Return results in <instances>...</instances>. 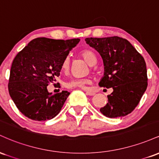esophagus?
<instances>
[{
	"label": "esophagus",
	"mask_w": 159,
	"mask_h": 159,
	"mask_svg": "<svg viewBox=\"0 0 159 159\" xmlns=\"http://www.w3.org/2000/svg\"><path fill=\"white\" fill-rule=\"evenodd\" d=\"M84 91L86 92V94H87V96H94L95 95V93L93 92V91H89L87 90H84Z\"/></svg>",
	"instance_id": "1"
}]
</instances>
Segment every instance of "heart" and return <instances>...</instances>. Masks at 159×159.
<instances>
[{
    "instance_id": "heart-1",
    "label": "heart",
    "mask_w": 159,
    "mask_h": 159,
    "mask_svg": "<svg viewBox=\"0 0 159 159\" xmlns=\"http://www.w3.org/2000/svg\"><path fill=\"white\" fill-rule=\"evenodd\" d=\"M81 55L84 59V61L88 63L89 65L93 66L97 62V57L96 54L90 50H83L81 52ZM69 66H70V61H69V57H66L62 61L61 69L64 72L69 70ZM90 83V80L87 78H73V79L69 80L66 82V87L68 88H78V89H86L87 85Z\"/></svg>"
}]
</instances>
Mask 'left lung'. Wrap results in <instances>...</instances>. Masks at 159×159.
I'll return each mask as SVG.
<instances>
[{"label": "left lung", "mask_w": 159, "mask_h": 159, "mask_svg": "<svg viewBox=\"0 0 159 159\" xmlns=\"http://www.w3.org/2000/svg\"><path fill=\"white\" fill-rule=\"evenodd\" d=\"M85 41L103 60L105 73L98 85L114 90L100 112L109 118L129 114L148 85L144 58L127 39L119 36L86 38Z\"/></svg>", "instance_id": "left-lung-1"}]
</instances>
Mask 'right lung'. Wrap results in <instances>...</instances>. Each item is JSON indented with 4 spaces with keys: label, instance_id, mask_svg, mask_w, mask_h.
<instances>
[{
    "label": "right lung",
    "instance_id": "1",
    "mask_svg": "<svg viewBox=\"0 0 159 159\" xmlns=\"http://www.w3.org/2000/svg\"><path fill=\"white\" fill-rule=\"evenodd\" d=\"M79 41L36 38L18 53L11 66L8 90L23 115L45 121L59 114L70 93L63 90L52 96L47 86L60 75L62 61Z\"/></svg>",
    "mask_w": 159,
    "mask_h": 159
}]
</instances>
